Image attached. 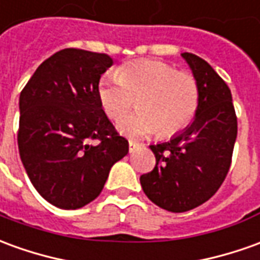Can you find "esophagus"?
<instances>
[{
    "label": "esophagus",
    "mask_w": 260,
    "mask_h": 260,
    "mask_svg": "<svg viewBox=\"0 0 260 260\" xmlns=\"http://www.w3.org/2000/svg\"><path fill=\"white\" fill-rule=\"evenodd\" d=\"M141 146H142L141 143L135 142V141H129V152L131 153H132L134 150H136L138 148H141Z\"/></svg>",
    "instance_id": "obj_1"
}]
</instances>
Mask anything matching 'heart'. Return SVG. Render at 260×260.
Returning a JSON list of instances; mask_svg holds the SVG:
<instances>
[{"mask_svg": "<svg viewBox=\"0 0 260 260\" xmlns=\"http://www.w3.org/2000/svg\"><path fill=\"white\" fill-rule=\"evenodd\" d=\"M97 97L104 112L120 119L133 106L140 111L118 122V129L132 138L172 136L196 117L200 90L191 74L177 72L166 61L134 60L105 73L97 84Z\"/></svg>", "mask_w": 260, "mask_h": 260, "instance_id": "obj_1", "label": "heart"}]
</instances>
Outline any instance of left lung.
Segmentation results:
<instances>
[{"label":"left lung","instance_id":"obj_1","mask_svg":"<svg viewBox=\"0 0 260 260\" xmlns=\"http://www.w3.org/2000/svg\"><path fill=\"white\" fill-rule=\"evenodd\" d=\"M181 57L197 80L199 108L181 132L149 146L156 166L141 176L148 199L172 212L193 210L217 193L231 166L238 132L230 87L201 57L187 52Z\"/></svg>","mask_w":260,"mask_h":260}]
</instances>
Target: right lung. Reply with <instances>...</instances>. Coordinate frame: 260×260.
Instances as JSON below:
<instances>
[{
  "label": "right lung",
  "mask_w": 260,
  "mask_h": 260,
  "mask_svg": "<svg viewBox=\"0 0 260 260\" xmlns=\"http://www.w3.org/2000/svg\"><path fill=\"white\" fill-rule=\"evenodd\" d=\"M108 54L63 49L36 69L19 95V156L29 180L63 210L95 200L114 163L128 153L97 97ZM97 139V144H90Z\"/></svg>",
  "instance_id": "1"
}]
</instances>
